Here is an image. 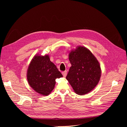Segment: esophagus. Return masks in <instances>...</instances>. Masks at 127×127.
<instances>
[{"label":"esophagus","instance_id":"obj_1","mask_svg":"<svg viewBox=\"0 0 127 127\" xmlns=\"http://www.w3.org/2000/svg\"><path fill=\"white\" fill-rule=\"evenodd\" d=\"M62 74L63 76L64 77H65L66 76V75H67V71L65 70V71H63V72H62Z\"/></svg>","mask_w":127,"mask_h":127}]
</instances>
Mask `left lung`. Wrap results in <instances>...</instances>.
<instances>
[{
	"instance_id": "obj_1",
	"label": "left lung",
	"mask_w": 127,
	"mask_h": 127,
	"mask_svg": "<svg viewBox=\"0 0 127 127\" xmlns=\"http://www.w3.org/2000/svg\"><path fill=\"white\" fill-rule=\"evenodd\" d=\"M71 64L66 78L76 94L83 95L94 89L101 77L100 66L86 48L78 46L69 54Z\"/></svg>"
}]
</instances>
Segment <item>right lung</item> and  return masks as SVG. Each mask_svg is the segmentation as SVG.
Returning <instances> with one entry per match:
<instances>
[{"instance_id":"right-lung-1","label":"right lung","mask_w":127,"mask_h":127,"mask_svg":"<svg viewBox=\"0 0 127 127\" xmlns=\"http://www.w3.org/2000/svg\"><path fill=\"white\" fill-rule=\"evenodd\" d=\"M27 80L31 87L38 94L47 96L55 88L56 79L63 76L48 55L35 56L27 71Z\"/></svg>"}]
</instances>
